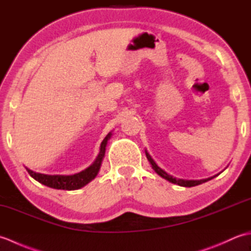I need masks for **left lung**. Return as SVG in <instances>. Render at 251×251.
Here are the masks:
<instances>
[{
    "instance_id": "obj_1",
    "label": "left lung",
    "mask_w": 251,
    "mask_h": 251,
    "mask_svg": "<svg viewBox=\"0 0 251 251\" xmlns=\"http://www.w3.org/2000/svg\"><path fill=\"white\" fill-rule=\"evenodd\" d=\"M146 156L148 158L149 163L151 164V167L153 168L154 172H155L158 176H161L162 178L166 179L167 181H169V182H172L174 184H178L180 186H185V188H191V186H195V185H199V184H201L204 182H207V181L211 180L212 178H215L216 176H214V177H210V178H207V179H201V180H185V179H179V178H176L174 177V176L167 174L165 170H163L161 167L158 166V165L155 163V161L152 158V156L149 154V152L146 150ZM218 176V175H217Z\"/></svg>"
}]
</instances>
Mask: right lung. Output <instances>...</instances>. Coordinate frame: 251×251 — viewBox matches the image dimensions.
<instances>
[{
    "instance_id": "add662e5",
    "label": "right lung",
    "mask_w": 251,
    "mask_h": 251,
    "mask_svg": "<svg viewBox=\"0 0 251 251\" xmlns=\"http://www.w3.org/2000/svg\"><path fill=\"white\" fill-rule=\"evenodd\" d=\"M112 137V131H110L108 135L105 136L104 139L102 140L100 145V151L98 153L97 157L94 161V163L88 166L86 169L82 170L81 173L65 176V175H44L40 173H35L33 170L26 168V172L29 173L32 178L39 181L40 183L44 184L46 186H50L52 189L57 190H78L83 188V186L89 183L90 181L94 180L100 170L101 164H102L104 154H105V147L108 145V141Z\"/></svg>"
}]
</instances>
